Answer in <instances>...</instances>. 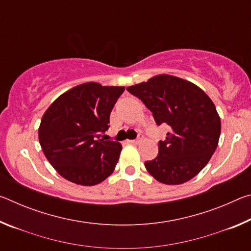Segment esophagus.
<instances>
[{
  "label": "esophagus",
  "mask_w": 251,
  "mask_h": 251,
  "mask_svg": "<svg viewBox=\"0 0 251 251\" xmlns=\"http://www.w3.org/2000/svg\"><path fill=\"white\" fill-rule=\"evenodd\" d=\"M129 144H138L139 142H141V139L137 138V139H129V141H127Z\"/></svg>",
  "instance_id": "1"
}]
</instances>
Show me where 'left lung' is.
<instances>
[{
  "label": "left lung",
  "mask_w": 251,
  "mask_h": 251,
  "mask_svg": "<svg viewBox=\"0 0 251 251\" xmlns=\"http://www.w3.org/2000/svg\"><path fill=\"white\" fill-rule=\"evenodd\" d=\"M152 113L157 125H168L158 155L145 161L151 175L166 185H179L206 166L218 145L220 118L212 100L196 85L176 76L157 75L127 87Z\"/></svg>",
  "instance_id": "left-lung-1"
}]
</instances>
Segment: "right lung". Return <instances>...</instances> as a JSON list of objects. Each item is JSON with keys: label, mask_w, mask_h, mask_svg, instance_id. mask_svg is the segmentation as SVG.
Segmentation results:
<instances>
[{"label": "right lung", "mask_w": 251, "mask_h": 251, "mask_svg": "<svg viewBox=\"0 0 251 251\" xmlns=\"http://www.w3.org/2000/svg\"><path fill=\"white\" fill-rule=\"evenodd\" d=\"M125 87L80 84L57 97L42 117L39 139L56 172L74 184L97 185L114 172L122 145L104 141L109 115Z\"/></svg>", "instance_id": "1"}]
</instances>
